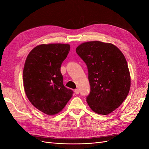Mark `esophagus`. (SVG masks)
<instances>
[{"label":"esophagus","mask_w":149,"mask_h":149,"mask_svg":"<svg viewBox=\"0 0 149 149\" xmlns=\"http://www.w3.org/2000/svg\"><path fill=\"white\" fill-rule=\"evenodd\" d=\"M74 92H75V94H79V90L78 88H77V89H75L74 90Z\"/></svg>","instance_id":"obj_1"}]
</instances>
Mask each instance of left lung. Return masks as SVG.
<instances>
[{
    "instance_id": "8db88e82",
    "label": "left lung",
    "mask_w": 149,
    "mask_h": 149,
    "mask_svg": "<svg viewBox=\"0 0 149 149\" xmlns=\"http://www.w3.org/2000/svg\"><path fill=\"white\" fill-rule=\"evenodd\" d=\"M76 52L88 68L90 84L88 104L100 115L113 112L126 99L131 87L125 56L113 44L99 41L81 44Z\"/></svg>"
}]
</instances>
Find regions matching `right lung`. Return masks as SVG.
I'll use <instances>...</instances> for the list:
<instances>
[{"label":"right lung","instance_id":"right-lung-1","mask_svg":"<svg viewBox=\"0 0 149 149\" xmlns=\"http://www.w3.org/2000/svg\"><path fill=\"white\" fill-rule=\"evenodd\" d=\"M70 49L68 44H42L31 50L25 62V92L36 108L48 115L61 111L74 93L63 85L61 73Z\"/></svg>","mask_w":149,"mask_h":149}]
</instances>
